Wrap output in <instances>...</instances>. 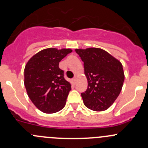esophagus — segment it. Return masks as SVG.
Instances as JSON below:
<instances>
[{
  "instance_id": "esophagus-1",
  "label": "esophagus",
  "mask_w": 148,
  "mask_h": 148,
  "mask_svg": "<svg viewBox=\"0 0 148 148\" xmlns=\"http://www.w3.org/2000/svg\"><path fill=\"white\" fill-rule=\"evenodd\" d=\"M71 82H72L73 84H76V79L75 78L72 79H71Z\"/></svg>"
}]
</instances>
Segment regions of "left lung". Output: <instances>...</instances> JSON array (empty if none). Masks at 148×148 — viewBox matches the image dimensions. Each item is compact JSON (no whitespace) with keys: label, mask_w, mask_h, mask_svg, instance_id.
<instances>
[{"label":"left lung","mask_w":148,"mask_h":148,"mask_svg":"<svg viewBox=\"0 0 148 148\" xmlns=\"http://www.w3.org/2000/svg\"><path fill=\"white\" fill-rule=\"evenodd\" d=\"M84 62L87 89L81 94L84 105L94 111L107 110L120 95L125 75L122 64L98 48L76 49Z\"/></svg>","instance_id":"8db88e82"}]
</instances>
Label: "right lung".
<instances>
[{
  "instance_id": "1",
  "label": "right lung",
  "mask_w": 148,
  "mask_h": 148,
  "mask_svg": "<svg viewBox=\"0 0 148 148\" xmlns=\"http://www.w3.org/2000/svg\"><path fill=\"white\" fill-rule=\"evenodd\" d=\"M72 51L49 48L30 59L24 69V85L31 102L44 113H55L64 107L71 84L59 69L62 59Z\"/></svg>"
}]
</instances>
